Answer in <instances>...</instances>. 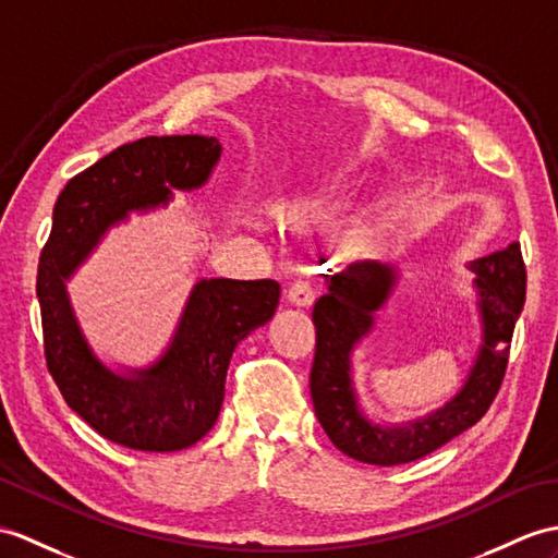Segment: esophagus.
Wrapping results in <instances>:
<instances>
[{"instance_id":"1","label":"esophagus","mask_w":558,"mask_h":558,"mask_svg":"<svg viewBox=\"0 0 558 558\" xmlns=\"http://www.w3.org/2000/svg\"><path fill=\"white\" fill-rule=\"evenodd\" d=\"M314 296H316L314 288H311L306 280H296L292 288L288 290V300L294 306H311V304H314Z\"/></svg>"}]
</instances>
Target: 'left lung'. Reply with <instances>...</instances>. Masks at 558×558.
<instances>
[{
    "mask_svg": "<svg viewBox=\"0 0 558 558\" xmlns=\"http://www.w3.org/2000/svg\"><path fill=\"white\" fill-rule=\"evenodd\" d=\"M475 274L481 344L459 390L442 407L407 423H375L361 407L354 383V352L375 328V314L399 282V268L380 262L349 264L328 274V294L314 306L316 356L311 399L316 418L342 454L361 463L397 465L416 461L469 430L495 401L509 361L515 320L525 302V266L518 242L465 264Z\"/></svg>",
    "mask_w": 558,
    "mask_h": 558,
    "instance_id": "left-lung-1",
    "label": "left lung"
}]
</instances>
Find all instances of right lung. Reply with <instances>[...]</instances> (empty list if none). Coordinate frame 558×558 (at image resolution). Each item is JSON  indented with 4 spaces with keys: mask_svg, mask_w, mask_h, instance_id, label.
<instances>
[{
    "mask_svg": "<svg viewBox=\"0 0 558 558\" xmlns=\"http://www.w3.org/2000/svg\"><path fill=\"white\" fill-rule=\"evenodd\" d=\"M223 147L216 137H142L113 149L61 190L37 266L47 368L66 404L93 430L137 451L187 449L211 430L235 347L274 318L276 280L194 282L171 342L142 368L97 356L77 320L69 280L104 235L131 214L166 209L173 192L209 183Z\"/></svg>",
    "mask_w": 558,
    "mask_h": 558,
    "instance_id": "add662e5",
    "label": "right lung"
}]
</instances>
